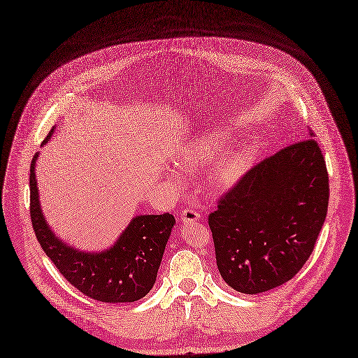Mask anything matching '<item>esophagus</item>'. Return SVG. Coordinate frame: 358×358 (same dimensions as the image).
<instances>
[{
  "mask_svg": "<svg viewBox=\"0 0 358 358\" xmlns=\"http://www.w3.org/2000/svg\"><path fill=\"white\" fill-rule=\"evenodd\" d=\"M180 218H182L183 223H192V221L199 220V213L194 208H185L180 214Z\"/></svg>",
  "mask_w": 358,
  "mask_h": 358,
  "instance_id": "esophagus-1",
  "label": "esophagus"
}]
</instances>
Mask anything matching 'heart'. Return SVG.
<instances>
[{
    "mask_svg": "<svg viewBox=\"0 0 358 358\" xmlns=\"http://www.w3.org/2000/svg\"><path fill=\"white\" fill-rule=\"evenodd\" d=\"M226 144L227 135L221 131L211 129L199 134L182 147L178 155V164L191 172H196L210 164L207 173L210 188L217 192L230 191L248 173L252 157L248 150L242 147H224ZM170 176L175 183H183V176L178 170H172Z\"/></svg>",
    "mask_w": 358,
    "mask_h": 358,
    "instance_id": "heart-1",
    "label": "heart"
}]
</instances>
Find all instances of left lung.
I'll list each match as a JSON object with an SVG mask.
<instances>
[{
    "label": "left lung",
    "mask_w": 358,
    "mask_h": 358,
    "mask_svg": "<svg viewBox=\"0 0 358 358\" xmlns=\"http://www.w3.org/2000/svg\"><path fill=\"white\" fill-rule=\"evenodd\" d=\"M328 201L327 164L313 138L253 166L208 215L220 275L245 294L290 281L313 252Z\"/></svg>",
    "instance_id": "left-lung-1"
}]
</instances>
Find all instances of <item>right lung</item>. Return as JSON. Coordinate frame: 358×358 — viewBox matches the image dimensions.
Returning <instances> with one entry per match:
<instances>
[{
  "label": "right lung",
  "instance_id": "1",
  "mask_svg": "<svg viewBox=\"0 0 358 358\" xmlns=\"http://www.w3.org/2000/svg\"><path fill=\"white\" fill-rule=\"evenodd\" d=\"M46 135L45 145L54 134ZM30 164V218L36 239L64 278L97 301L132 303L150 293L157 278L175 217L169 213L137 215L115 245L103 252H83L62 242L50 230L41 208L35 164Z\"/></svg>",
  "mask_w": 358,
  "mask_h": 358
}]
</instances>
